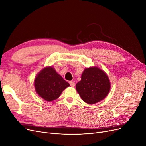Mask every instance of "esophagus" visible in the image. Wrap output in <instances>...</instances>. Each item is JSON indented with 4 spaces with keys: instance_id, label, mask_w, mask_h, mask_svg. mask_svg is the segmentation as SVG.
I'll return each mask as SVG.
<instances>
[{
    "instance_id": "esophagus-1",
    "label": "esophagus",
    "mask_w": 146,
    "mask_h": 146,
    "mask_svg": "<svg viewBox=\"0 0 146 146\" xmlns=\"http://www.w3.org/2000/svg\"><path fill=\"white\" fill-rule=\"evenodd\" d=\"M69 83H70V85L72 87H74L75 86H76V83H75V82L73 81H70Z\"/></svg>"
}]
</instances>
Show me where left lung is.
<instances>
[{
  "mask_svg": "<svg viewBox=\"0 0 146 146\" xmlns=\"http://www.w3.org/2000/svg\"><path fill=\"white\" fill-rule=\"evenodd\" d=\"M82 99L88 104H94L104 99L110 90L107 75L97 67L86 68L76 85Z\"/></svg>",
  "mask_w": 146,
  "mask_h": 146,
  "instance_id": "8db88e82",
  "label": "left lung"
}]
</instances>
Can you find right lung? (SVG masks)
<instances>
[{
    "mask_svg": "<svg viewBox=\"0 0 146 146\" xmlns=\"http://www.w3.org/2000/svg\"><path fill=\"white\" fill-rule=\"evenodd\" d=\"M69 86V84L52 67L43 69L35 80V90L47 101L58 98L62 91Z\"/></svg>",
    "mask_w": 146,
    "mask_h": 146,
    "instance_id": "obj_1",
    "label": "right lung"
}]
</instances>
